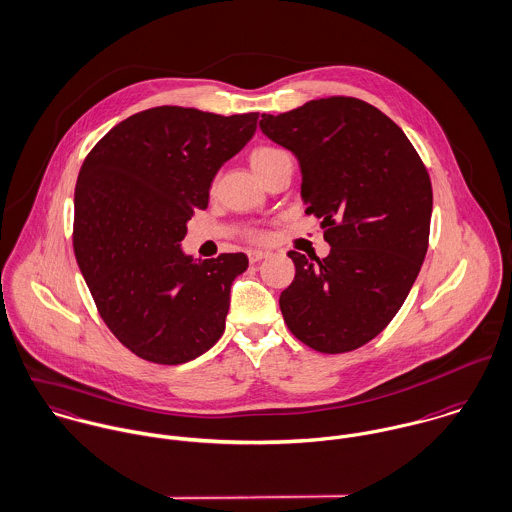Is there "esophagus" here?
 Returning <instances> with one entry per match:
<instances>
[{
    "mask_svg": "<svg viewBox=\"0 0 512 512\" xmlns=\"http://www.w3.org/2000/svg\"><path fill=\"white\" fill-rule=\"evenodd\" d=\"M247 257H249V261H251V263H257V261H261V259H267V257H269V251L251 249V251L247 253Z\"/></svg>",
    "mask_w": 512,
    "mask_h": 512,
    "instance_id": "obj_1",
    "label": "esophagus"
}]
</instances>
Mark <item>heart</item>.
I'll use <instances>...</instances> for the list:
<instances>
[{
  "label": "heart",
  "mask_w": 512,
  "mask_h": 512,
  "mask_svg": "<svg viewBox=\"0 0 512 512\" xmlns=\"http://www.w3.org/2000/svg\"><path fill=\"white\" fill-rule=\"evenodd\" d=\"M285 160H291V156L285 152V150H281V148H277V146H259V148H255L253 152H251V156H249V162H251V166H253V170L257 172V176L263 180L273 168H277L281 162H285ZM251 241H257V243H263V241H267L269 239V231H265V229H253V231H249V235H247Z\"/></svg>",
  "instance_id": "heart-1"
}]
</instances>
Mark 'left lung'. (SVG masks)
I'll list each match as a JSON object with an SVG mask.
<instances>
[{"mask_svg": "<svg viewBox=\"0 0 512 512\" xmlns=\"http://www.w3.org/2000/svg\"><path fill=\"white\" fill-rule=\"evenodd\" d=\"M259 126L299 158L307 213L330 245L326 259L289 251L283 318L316 352H352L392 322L417 279L433 205L427 168L392 118L354 97L263 114Z\"/></svg>", "mask_w": 512, "mask_h": 512, "instance_id": "8db88e82", "label": "left lung"}]
</instances>
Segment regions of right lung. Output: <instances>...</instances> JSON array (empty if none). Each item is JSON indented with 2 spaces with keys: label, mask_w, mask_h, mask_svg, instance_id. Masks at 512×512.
Returning <instances> with one entry per match:
<instances>
[{
  "label": "right lung",
  "mask_w": 512,
  "mask_h": 512,
  "mask_svg": "<svg viewBox=\"0 0 512 512\" xmlns=\"http://www.w3.org/2000/svg\"><path fill=\"white\" fill-rule=\"evenodd\" d=\"M257 120L259 112L148 108L108 130L81 166L73 251L104 324L142 360L190 362L225 330L231 283L247 257L194 261L180 241Z\"/></svg>",
  "instance_id": "right-lung-1"
}]
</instances>
